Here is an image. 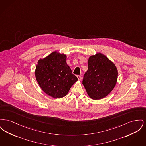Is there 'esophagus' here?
I'll return each mask as SVG.
<instances>
[{
	"mask_svg": "<svg viewBox=\"0 0 146 146\" xmlns=\"http://www.w3.org/2000/svg\"><path fill=\"white\" fill-rule=\"evenodd\" d=\"M77 78H78V80H79V81H80V80H82V77H81V76H77Z\"/></svg>",
	"mask_w": 146,
	"mask_h": 146,
	"instance_id": "esophagus-1",
	"label": "esophagus"
}]
</instances>
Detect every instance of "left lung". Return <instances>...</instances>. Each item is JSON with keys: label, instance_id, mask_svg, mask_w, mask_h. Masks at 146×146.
<instances>
[{"label": "left lung", "instance_id": "8db88e82", "mask_svg": "<svg viewBox=\"0 0 146 146\" xmlns=\"http://www.w3.org/2000/svg\"><path fill=\"white\" fill-rule=\"evenodd\" d=\"M88 67L83 80L88 95L93 100L106 97L117 82L118 72L116 66L106 56L97 52L89 57Z\"/></svg>", "mask_w": 146, "mask_h": 146}]
</instances>
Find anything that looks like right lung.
<instances>
[{
  "instance_id": "obj_1",
  "label": "right lung",
  "mask_w": 146,
  "mask_h": 146,
  "mask_svg": "<svg viewBox=\"0 0 146 146\" xmlns=\"http://www.w3.org/2000/svg\"><path fill=\"white\" fill-rule=\"evenodd\" d=\"M67 55L57 51L40 58L35 70L36 80L45 94L54 98L67 95L78 78L67 64Z\"/></svg>"
}]
</instances>
